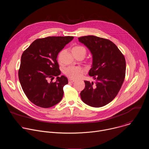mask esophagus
<instances>
[{"label": "esophagus", "mask_w": 149, "mask_h": 149, "mask_svg": "<svg viewBox=\"0 0 149 149\" xmlns=\"http://www.w3.org/2000/svg\"><path fill=\"white\" fill-rule=\"evenodd\" d=\"M68 81H69V82H75V79H69V80H68Z\"/></svg>", "instance_id": "esophagus-1"}]
</instances>
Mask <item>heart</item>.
I'll list each match as a JSON object with an SVG mask.
<instances>
[{"instance_id": "heart-1", "label": "heart", "mask_w": 149, "mask_h": 149, "mask_svg": "<svg viewBox=\"0 0 149 149\" xmlns=\"http://www.w3.org/2000/svg\"><path fill=\"white\" fill-rule=\"evenodd\" d=\"M72 52H78L81 51H84L85 53L86 52V50L84 47L81 45H75L72 49ZM62 52L59 53L58 55V58H59ZM64 72L66 75H67L70 78L77 79L82 76L84 73V69L80 67H68L65 69Z\"/></svg>"}]
</instances>
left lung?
I'll use <instances>...</instances> for the list:
<instances>
[{
  "mask_svg": "<svg viewBox=\"0 0 149 149\" xmlns=\"http://www.w3.org/2000/svg\"><path fill=\"white\" fill-rule=\"evenodd\" d=\"M93 55L89 75L95 82L84 81L86 87L81 92L82 101L93 107L110 102L118 94L125 75V58L111 40L93 35L78 38Z\"/></svg>",
  "mask_w": 149,
  "mask_h": 149,
  "instance_id": "8db88e82",
  "label": "left lung"
}]
</instances>
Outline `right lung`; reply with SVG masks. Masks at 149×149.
Listing matches in <instances>:
<instances>
[{
	"label": "right lung",
	"instance_id": "add662e5",
	"mask_svg": "<svg viewBox=\"0 0 149 149\" xmlns=\"http://www.w3.org/2000/svg\"><path fill=\"white\" fill-rule=\"evenodd\" d=\"M73 36H48L37 39L23 52L18 71L19 79L28 98L35 105L49 108L61 101L63 87L68 83L61 74L57 62L58 53ZM57 76L55 82L49 78Z\"/></svg>",
	"mask_w": 149,
	"mask_h": 149
}]
</instances>
